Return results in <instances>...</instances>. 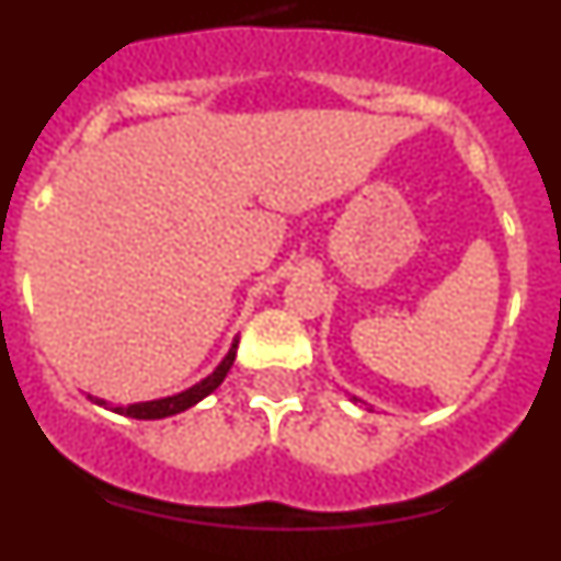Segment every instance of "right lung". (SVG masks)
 <instances>
[{
    "mask_svg": "<svg viewBox=\"0 0 561 561\" xmlns=\"http://www.w3.org/2000/svg\"><path fill=\"white\" fill-rule=\"evenodd\" d=\"M236 348H238V340L232 342L230 354L221 359V365L216 370H213L207 379H202L199 385H193V388H187L185 393H176V396H168V399H157V401H140V404H131V408H126V415H131V419H168V415H176L182 413V410L193 408L196 401H202L205 396H210L213 390L219 388L221 381H225L227 370L232 368V359H236Z\"/></svg>",
    "mask_w": 561,
    "mask_h": 561,
    "instance_id": "obj_1",
    "label": "right lung"
}]
</instances>
